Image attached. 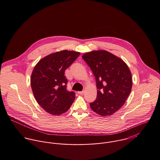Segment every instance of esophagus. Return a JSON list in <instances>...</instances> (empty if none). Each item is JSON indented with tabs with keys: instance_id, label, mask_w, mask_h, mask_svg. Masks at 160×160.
<instances>
[{
	"instance_id": "1",
	"label": "esophagus",
	"mask_w": 160,
	"mask_h": 160,
	"mask_svg": "<svg viewBox=\"0 0 160 160\" xmlns=\"http://www.w3.org/2000/svg\"><path fill=\"white\" fill-rule=\"evenodd\" d=\"M84 92H85V90H83V91H78V93L79 94H84Z\"/></svg>"
}]
</instances>
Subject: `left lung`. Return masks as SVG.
Masks as SVG:
<instances>
[{"label":"left lung","instance_id":"1","mask_svg":"<svg viewBox=\"0 0 160 160\" xmlns=\"http://www.w3.org/2000/svg\"><path fill=\"white\" fill-rule=\"evenodd\" d=\"M82 58L92 70L98 89L96 99L90 103L91 109L102 117L113 115L131 92L132 78L128 66L121 58L103 50L87 52Z\"/></svg>","mask_w":160,"mask_h":160}]
</instances>
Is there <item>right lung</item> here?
Returning a JSON list of instances; mask_svg holds the SVG:
<instances>
[{
	"label": "right lung",
	"instance_id": "1",
	"mask_svg": "<svg viewBox=\"0 0 160 160\" xmlns=\"http://www.w3.org/2000/svg\"><path fill=\"white\" fill-rule=\"evenodd\" d=\"M76 51L63 50L41 59L35 66L30 82L38 104L52 115L66 112L75 98L74 92L66 90L64 72L80 56Z\"/></svg>",
	"mask_w": 160,
	"mask_h": 160
}]
</instances>
